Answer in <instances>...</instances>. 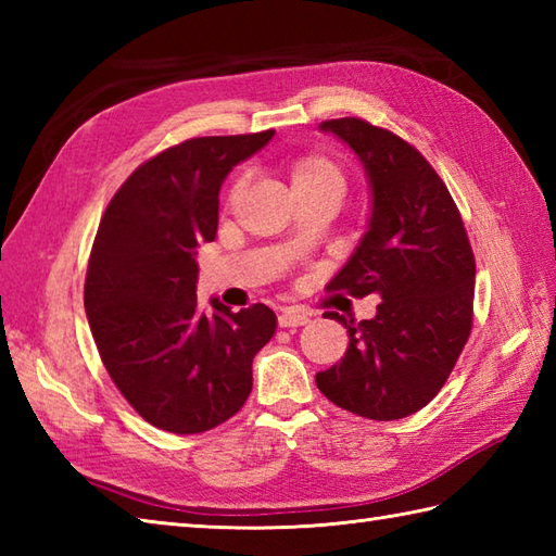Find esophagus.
Wrapping results in <instances>:
<instances>
[{
    "instance_id": "1",
    "label": "esophagus",
    "mask_w": 556,
    "mask_h": 556,
    "mask_svg": "<svg viewBox=\"0 0 556 556\" xmlns=\"http://www.w3.org/2000/svg\"><path fill=\"white\" fill-rule=\"evenodd\" d=\"M277 323H279V327H285V329H289V327H301V325L308 323V313H303V311H299V308H285V311L279 313Z\"/></svg>"
}]
</instances>
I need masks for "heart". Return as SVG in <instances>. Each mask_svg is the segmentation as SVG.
<instances>
[{"label": "heart", "mask_w": 556, "mask_h": 556, "mask_svg": "<svg viewBox=\"0 0 556 556\" xmlns=\"http://www.w3.org/2000/svg\"><path fill=\"white\" fill-rule=\"evenodd\" d=\"M289 169V179L293 191L303 200V198H313V195H344L346 191V169L337 157L327 155L323 150H305L291 155L287 162ZM245 188V174H239L233 179L229 188V203H233L236 198L243 193Z\"/></svg>", "instance_id": "1"}]
</instances>
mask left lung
I'll return each mask as SVG.
<instances>
[{"instance_id": "left-lung-1", "label": "left lung", "mask_w": 556, "mask_h": 556, "mask_svg": "<svg viewBox=\"0 0 556 556\" xmlns=\"http://www.w3.org/2000/svg\"><path fill=\"white\" fill-rule=\"evenodd\" d=\"M320 128L351 146L372 188L370 227L327 289L382 301L372 320L329 313L349 349L315 382L339 408L399 420L430 404L470 337L473 248L440 174L404 138L356 116Z\"/></svg>"}]
</instances>
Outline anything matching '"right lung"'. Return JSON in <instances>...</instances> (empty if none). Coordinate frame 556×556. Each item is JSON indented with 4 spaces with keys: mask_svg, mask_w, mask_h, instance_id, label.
<instances>
[{
    "mask_svg": "<svg viewBox=\"0 0 556 556\" xmlns=\"http://www.w3.org/2000/svg\"><path fill=\"white\" fill-rule=\"evenodd\" d=\"M275 131L191 138L128 176L92 241L86 313L112 382L160 430L198 434L241 410L253 358L271 339L267 305L231 313L195 296L198 243L215 241L219 188Z\"/></svg>",
    "mask_w": 556,
    "mask_h": 556,
    "instance_id": "add662e5",
    "label": "right lung"
}]
</instances>
